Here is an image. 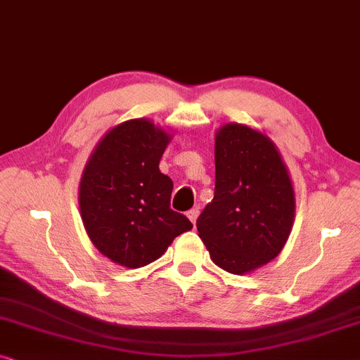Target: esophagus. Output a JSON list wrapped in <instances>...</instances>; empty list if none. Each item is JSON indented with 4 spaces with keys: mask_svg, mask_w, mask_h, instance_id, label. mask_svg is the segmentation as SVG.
<instances>
[{
    "mask_svg": "<svg viewBox=\"0 0 360 360\" xmlns=\"http://www.w3.org/2000/svg\"><path fill=\"white\" fill-rule=\"evenodd\" d=\"M198 217H199V210L198 209H191L189 212H188V219L191 220V222H193V225L195 224V220H198Z\"/></svg>",
    "mask_w": 360,
    "mask_h": 360,
    "instance_id": "esophagus-1",
    "label": "esophagus"
}]
</instances>
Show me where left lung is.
<instances>
[{
  "instance_id": "obj_1",
  "label": "left lung",
  "mask_w": 360,
  "mask_h": 360,
  "mask_svg": "<svg viewBox=\"0 0 360 360\" xmlns=\"http://www.w3.org/2000/svg\"><path fill=\"white\" fill-rule=\"evenodd\" d=\"M214 155V199L195 225L210 260L245 275L283 250L295 222L293 181L275 143L247 124H222Z\"/></svg>"
}]
</instances>
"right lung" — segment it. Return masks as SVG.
Segmentation results:
<instances>
[{"instance_id": "add662e5", "label": "right lung", "mask_w": 360, "mask_h": 360, "mask_svg": "<svg viewBox=\"0 0 360 360\" xmlns=\"http://www.w3.org/2000/svg\"><path fill=\"white\" fill-rule=\"evenodd\" d=\"M172 133L148 118L115 124L100 138L79 184L85 232L95 248L120 266L155 262L172 240L193 229L169 207L172 181L160 161Z\"/></svg>"}]
</instances>
